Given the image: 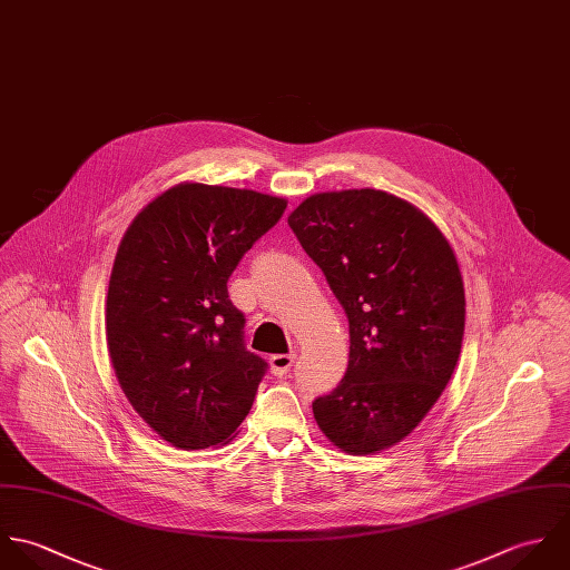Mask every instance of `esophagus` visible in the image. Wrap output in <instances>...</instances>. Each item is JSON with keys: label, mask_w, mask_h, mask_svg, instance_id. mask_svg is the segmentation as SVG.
<instances>
[{"label": "esophagus", "mask_w": 570, "mask_h": 570, "mask_svg": "<svg viewBox=\"0 0 570 570\" xmlns=\"http://www.w3.org/2000/svg\"><path fill=\"white\" fill-rule=\"evenodd\" d=\"M293 363H295V354H273L268 358L271 374H275V376H286L291 372Z\"/></svg>", "instance_id": "34e87169"}]
</instances>
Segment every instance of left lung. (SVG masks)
Segmentation results:
<instances>
[{
    "instance_id": "8db88e82",
    "label": "left lung",
    "mask_w": 570,
    "mask_h": 570,
    "mask_svg": "<svg viewBox=\"0 0 570 570\" xmlns=\"http://www.w3.org/2000/svg\"><path fill=\"white\" fill-rule=\"evenodd\" d=\"M288 225L324 271L350 328L342 383L313 403L345 454L410 436L448 387L464 335L454 248L419 207L381 189L308 196Z\"/></svg>"
}]
</instances>
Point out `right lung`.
Masks as SVG:
<instances>
[{
  "instance_id": "1",
  "label": "right lung",
  "mask_w": 570,
  "mask_h": 570,
  "mask_svg": "<svg viewBox=\"0 0 570 570\" xmlns=\"http://www.w3.org/2000/svg\"><path fill=\"white\" fill-rule=\"evenodd\" d=\"M286 200L253 189L180 183L125 230L108 286L106 337L138 416L178 450L228 443L266 361L242 340L227 282Z\"/></svg>"
}]
</instances>
